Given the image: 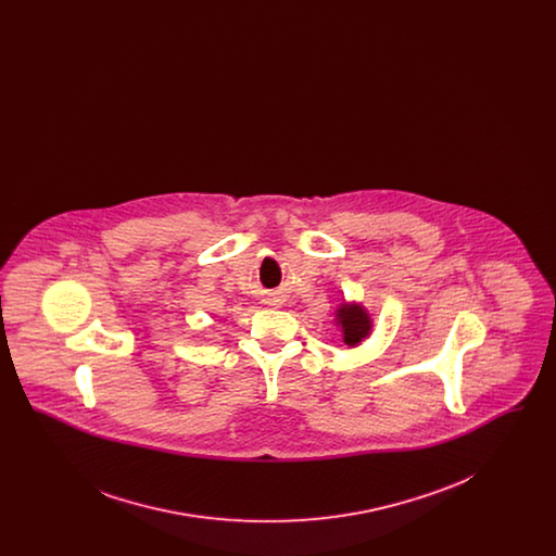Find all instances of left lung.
Here are the masks:
<instances>
[{
	"mask_svg": "<svg viewBox=\"0 0 556 556\" xmlns=\"http://www.w3.org/2000/svg\"><path fill=\"white\" fill-rule=\"evenodd\" d=\"M336 327L342 331V340L345 345L356 348L363 344L372 331V318L370 313L358 302H342L336 308Z\"/></svg>",
	"mask_w": 556,
	"mask_h": 556,
	"instance_id": "8db88e82",
	"label": "left lung"
}]
</instances>
